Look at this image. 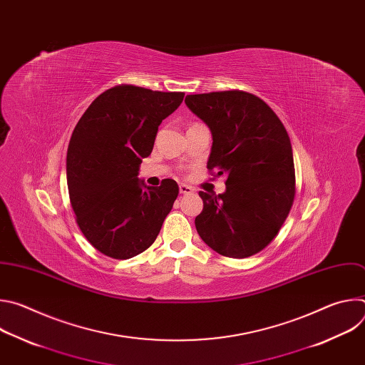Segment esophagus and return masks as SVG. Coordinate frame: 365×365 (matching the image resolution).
I'll use <instances>...</instances> for the list:
<instances>
[{"label": "esophagus", "instance_id": "34e87169", "mask_svg": "<svg viewBox=\"0 0 365 365\" xmlns=\"http://www.w3.org/2000/svg\"><path fill=\"white\" fill-rule=\"evenodd\" d=\"M179 190H180V193H182V195H186V193H192V192H195V189H193L192 186H189V185H180V186H179Z\"/></svg>", "mask_w": 365, "mask_h": 365}]
</instances>
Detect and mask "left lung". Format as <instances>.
Wrapping results in <instances>:
<instances>
[{"instance_id": "obj_1", "label": "left lung", "mask_w": 365, "mask_h": 365, "mask_svg": "<svg viewBox=\"0 0 365 365\" xmlns=\"http://www.w3.org/2000/svg\"><path fill=\"white\" fill-rule=\"evenodd\" d=\"M185 102L212 133L207 172L227 176L225 193L199 192L197 234L221 255H254L276 238L294 200L289 134L267 103L250 92L196 93Z\"/></svg>"}]
</instances>
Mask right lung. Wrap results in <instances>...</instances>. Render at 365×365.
Returning a JSON list of instances; mask_svg holds the SVG:
<instances>
[{
	"label": "right lung",
	"mask_w": 365,
	"mask_h": 365,
	"mask_svg": "<svg viewBox=\"0 0 365 365\" xmlns=\"http://www.w3.org/2000/svg\"><path fill=\"white\" fill-rule=\"evenodd\" d=\"M183 96L121 83L95 98L78 121L66 155L69 199L78 227L99 252L127 259L158 238L179 186L173 179L145 186L138 166Z\"/></svg>",
	"instance_id": "right-lung-1"
}]
</instances>
